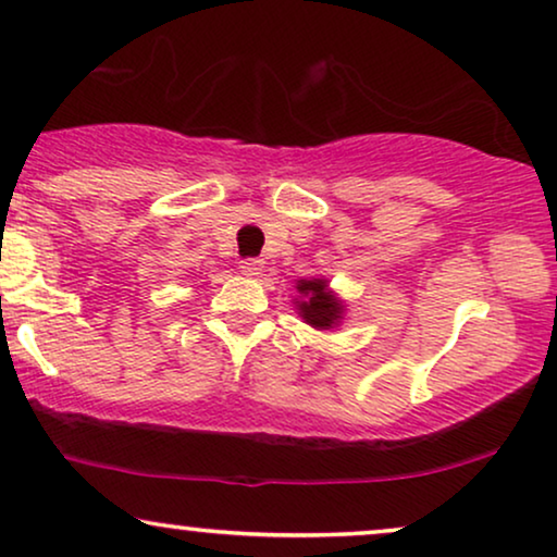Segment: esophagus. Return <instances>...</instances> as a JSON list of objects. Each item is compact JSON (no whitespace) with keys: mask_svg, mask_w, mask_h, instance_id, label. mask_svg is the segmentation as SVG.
<instances>
[{"mask_svg":"<svg viewBox=\"0 0 557 557\" xmlns=\"http://www.w3.org/2000/svg\"><path fill=\"white\" fill-rule=\"evenodd\" d=\"M240 271L246 273V276H258V273L263 271V261L261 258H243Z\"/></svg>","mask_w":557,"mask_h":557,"instance_id":"obj_1","label":"esophagus"}]
</instances>
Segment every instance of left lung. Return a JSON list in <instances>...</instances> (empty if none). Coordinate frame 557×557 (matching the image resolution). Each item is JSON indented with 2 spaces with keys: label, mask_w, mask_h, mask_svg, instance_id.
I'll list each match as a JSON object with an SVG mask.
<instances>
[{
  "label": "left lung",
  "mask_w": 557,
  "mask_h": 557,
  "mask_svg": "<svg viewBox=\"0 0 557 557\" xmlns=\"http://www.w3.org/2000/svg\"><path fill=\"white\" fill-rule=\"evenodd\" d=\"M299 292L304 294L307 301L299 304V314L307 319V324L317 326V330H330L337 322L342 314V304L334 299V296L326 292L324 278H311V281H299Z\"/></svg>",
  "instance_id": "obj_1"
}]
</instances>
